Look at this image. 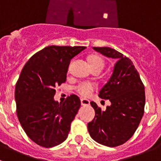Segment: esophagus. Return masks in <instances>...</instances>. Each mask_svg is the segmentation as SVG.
Masks as SVG:
<instances>
[{
  "mask_svg": "<svg viewBox=\"0 0 161 161\" xmlns=\"http://www.w3.org/2000/svg\"><path fill=\"white\" fill-rule=\"evenodd\" d=\"M80 103H81L82 106H89L90 105V102L88 99H85V98H82L80 99Z\"/></svg>",
  "mask_w": 161,
  "mask_h": 161,
  "instance_id": "34e87169",
  "label": "esophagus"
}]
</instances>
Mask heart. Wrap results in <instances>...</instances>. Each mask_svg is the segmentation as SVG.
<instances>
[{"mask_svg":"<svg viewBox=\"0 0 161 161\" xmlns=\"http://www.w3.org/2000/svg\"><path fill=\"white\" fill-rule=\"evenodd\" d=\"M89 62H90L91 65L101 64L104 67L103 59L101 57H99V56H97V55H93V56L90 57ZM93 89H94V85L93 84L89 83V82L80 83L76 87V90H77L78 93L84 97L89 96L91 94V93L93 91Z\"/></svg>","mask_w":161,"mask_h":161,"instance_id":"b5f03b06","label":"heart"}]
</instances>
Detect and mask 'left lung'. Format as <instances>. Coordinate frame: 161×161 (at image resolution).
<instances>
[{"label":"left lung","instance_id":"8db88e82","mask_svg":"<svg viewBox=\"0 0 161 161\" xmlns=\"http://www.w3.org/2000/svg\"><path fill=\"white\" fill-rule=\"evenodd\" d=\"M106 57L115 59L113 73L99 92L110 106L102 110L94 102L95 117L88 123L93 140L107 147H117L131 138L139 126L145 106L144 86L132 61L110 47H93Z\"/></svg>","mask_w":161,"mask_h":161}]
</instances>
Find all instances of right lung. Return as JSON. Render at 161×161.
Returning <instances> with one entry per match:
<instances>
[{"instance_id":"add662e5","label":"right lung","mask_w":161,"mask_h":161,"mask_svg":"<svg viewBox=\"0 0 161 161\" xmlns=\"http://www.w3.org/2000/svg\"><path fill=\"white\" fill-rule=\"evenodd\" d=\"M85 47L49 46L35 53L22 68L15 87L17 115L30 139L44 147L67 139L80 106L76 95L55 101V87L66 81L70 61Z\"/></svg>"}]
</instances>
